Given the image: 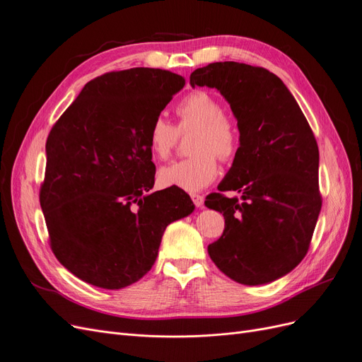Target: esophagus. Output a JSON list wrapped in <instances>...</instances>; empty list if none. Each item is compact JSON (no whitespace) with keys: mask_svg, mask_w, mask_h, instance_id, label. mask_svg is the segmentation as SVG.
<instances>
[{"mask_svg":"<svg viewBox=\"0 0 362 362\" xmlns=\"http://www.w3.org/2000/svg\"><path fill=\"white\" fill-rule=\"evenodd\" d=\"M194 204L198 207V209H203L204 207V197L199 195V194H192L191 195Z\"/></svg>","mask_w":362,"mask_h":362,"instance_id":"obj_1","label":"esophagus"}]
</instances>
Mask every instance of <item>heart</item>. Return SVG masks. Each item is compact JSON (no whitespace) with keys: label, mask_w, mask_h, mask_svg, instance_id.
Instances as JSON below:
<instances>
[{"label":"heart","mask_w":362,"mask_h":362,"mask_svg":"<svg viewBox=\"0 0 362 362\" xmlns=\"http://www.w3.org/2000/svg\"><path fill=\"white\" fill-rule=\"evenodd\" d=\"M179 125L164 116L152 120L147 146L155 159H167L176 147L180 132L195 129L191 139L192 155L158 171V182L165 188L197 192L216 179L219 159L231 160L238 152V129L223 113L221 101L207 90H194L176 105Z\"/></svg>","instance_id":"obj_1"}]
</instances>
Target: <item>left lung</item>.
Here are the masks:
<instances>
[{"label": "left lung", "instance_id": "obj_1", "mask_svg": "<svg viewBox=\"0 0 362 362\" xmlns=\"http://www.w3.org/2000/svg\"><path fill=\"white\" fill-rule=\"evenodd\" d=\"M189 83L218 89L240 131L238 152L218 186L240 197L206 198L225 218L209 255L238 284H270L303 261L322 207L313 131L285 83L262 66L213 62L197 69Z\"/></svg>", "mask_w": 362, "mask_h": 362}]
</instances>
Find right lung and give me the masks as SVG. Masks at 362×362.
<instances>
[{
    "instance_id": "1",
    "label": "right lung",
    "mask_w": 362,
    "mask_h": 362,
    "mask_svg": "<svg viewBox=\"0 0 362 362\" xmlns=\"http://www.w3.org/2000/svg\"><path fill=\"white\" fill-rule=\"evenodd\" d=\"M185 86L159 69L105 73L85 85L46 141L40 189L57 259L104 289L136 284L152 269L171 222L195 206L179 188L152 192L147 131Z\"/></svg>"
}]
</instances>
